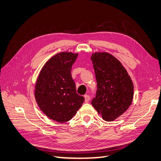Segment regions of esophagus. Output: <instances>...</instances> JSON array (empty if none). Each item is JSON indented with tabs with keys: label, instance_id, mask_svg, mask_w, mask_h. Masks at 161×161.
<instances>
[{
	"label": "esophagus",
	"instance_id": "34e87169",
	"mask_svg": "<svg viewBox=\"0 0 161 161\" xmlns=\"http://www.w3.org/2000/svg\"><path fill=\"white\" fill-rule=\"evenodd\" d=\"M85 102H88L90 99H91V97H90L89 95H85Z\"/></svg>",
	"mask_w": 161,
	"mask_h": 161
}]
</instances>
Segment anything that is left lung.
I'll use <instances>...</instances> for the list:
<instances>
[{"label": "left lung", "instance_id": "left-lung-1", "mask_svg": "<svg viewBox=\"0 0 161 161\" xmlns=\"http://www.w3.org/2000/svg\"><path fill=\"white\" fill-rule=\"evenodd\" d=\"M91 61L97 82V91L91 104L103 119L114 121L131 104L132 80L121 63L110 53H93Z\"/></svg>", "mask_w": 161, "mask_h": 161}]
</instances>
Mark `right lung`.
Wrapping results in <instances>:
<instances>
[{
	"label": "right lung",
	"instance_id": "obj_1",
	"mask_svg": "<svg viewBox=\"0 0 161 161\" xmlns=\"http://www.w3.org/2000/svg\"><path fill=\"white\" fill-rule=\"evenodd\" d=\"M78 53L61 52L49 59L38 76L35 98L41 110L51 119L64 123L71 119L85 98L76 93L71 69Z\"/></svg>",
	"mask_w": 161,
	"mask_h": 161
}]
</instances>
